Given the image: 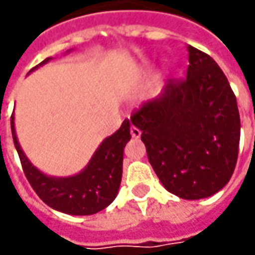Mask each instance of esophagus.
I'll return each mask as SVG.
<instances>
[{
	"instance_id": "esophagus-1",
	"label": "esophagus",
	"mask_w": 255,
	"mask_h": 255,
	"mask_svg": "<svg viewBox=\"0 0 255 255\" xmlns=\"http://www.w3.org/2000/svg\"><path fill=\"white\" fill-rule=\"evenodd\" d=\"M130 134H132V137H134V139H139V137H140V134H142V132H140V129H137V128L132 126V128H130Z\"/></svg>"
}]
</instances>
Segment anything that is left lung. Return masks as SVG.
I'll list each match as a JSON object with an SVG mask.
<instances>
[{"label":"left lung","instance_id":"8db88e82","mask_svg":"<svg viewBox=\"0 0 255 255\" xmlns=\"http://www.w3.org/2000/svg\"><path fill=\"white\" fill-rule=\"evenodd\" d=\"M187 76L169 81L130 121L140 129L153 170L164 189L186 200L206 199L233 176L239 156L236 95L210 55L191 45Z\"/></svg>","mask_w":255,"mask_h":255}]
</instances>
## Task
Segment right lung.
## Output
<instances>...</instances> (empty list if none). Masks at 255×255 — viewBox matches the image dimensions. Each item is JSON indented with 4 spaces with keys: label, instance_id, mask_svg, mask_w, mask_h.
I'll return each instance as SVG.
<instances>
[{
    "label": "right lung",
    "instance_id": "add662e5",
    "mask_svg": "<svg viewBox=\"0 0 255 255\" xmlns=\"http://www.w3.org/2000/svg\"><path fill=\"white\" fill-rule=\"evenodd\" d=\"M49 59L46 58L34 69ZM11 130L25 176L39 199L49 207L65 214L91 216L106 209L118 196L122 180L123 149L130 140L129 119L123 121L122 126L99 144L84 170L69 177L48 176L28 160L16 139L14 116H11Z\"/></svg>",
    "mask_w": 255,
    "mask_h": 255
}]
</instances>
